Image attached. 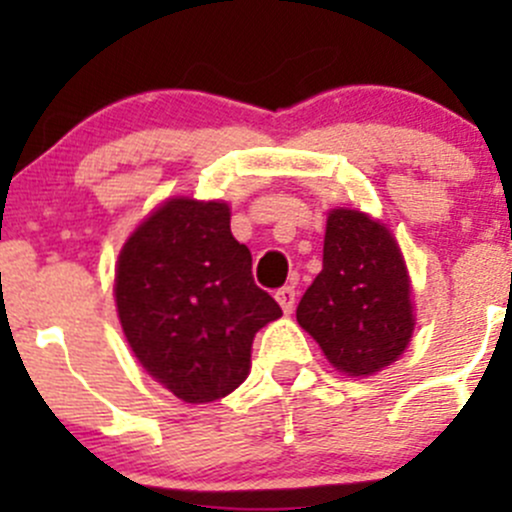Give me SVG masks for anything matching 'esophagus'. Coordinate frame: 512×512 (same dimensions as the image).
Listing matches in <instances>:
<instances>
[{
    "label": "esophagus",
    "mask_w": 512,
    "mask_h": 512,
    "mask_svg": "<svg viewBox=\"0 0 512 512\" xmlns=\"http://www.w3.org/2000/svg\"><path fill=\"white\" fill-rule=\"evenodd\" d=\"M275 297H277V302H280L282 312L292 314L294 302H297V292H294V287H282V289H277Z\"/></svg>",
    "instance_id": "obj_1"
}]
</instances>
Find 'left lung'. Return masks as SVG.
Listing matches in <instances>:
<instances>
[{
    "instance_id": "1",
    "label": "left lung",
    "mask_w": 512,
    "mask_h": 512,
    "mask_svg": "<svg viewBox=\"0 0 512 512\" xmlns=\"http://www.w3.org/2000/svg\"><path fill=\"white\" fill-rule=\"evenodd\" d=\"M297 322L347 376H371L394 364L416 324L394 235L359 210H332L322 272L299 299Z\"/></svg>"
}]
</instances>
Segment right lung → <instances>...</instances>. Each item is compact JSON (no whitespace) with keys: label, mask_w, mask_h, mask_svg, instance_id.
Returning <instances> with one entry per match:
<instances>
[{"label":"right lung","mask_w":512,"mask_h":512,"mask_svg":"<svg viewBox=\"0 0 512 512\" xmlns=\"http://www.w3.org/2000/svg\"><path fill=\"white\" fill-rule=\"evenodd\" d=\"M113 294L136 359L185 404L235 391L250 374L255 334L282 317L252 280V255L220 200L160 205L123 245Z\"/></svg>","instance_id":"add662e5"}]
</instances>
